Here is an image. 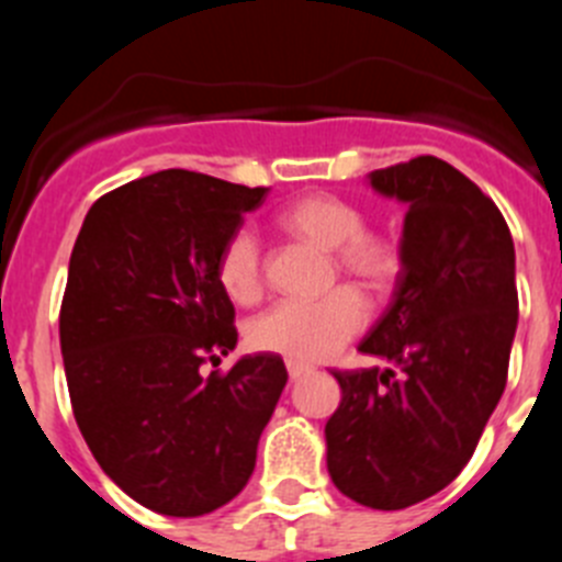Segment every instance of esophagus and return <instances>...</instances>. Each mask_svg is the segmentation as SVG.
<instances>
[{
	"label": "esophagus",
	"instance_id": "esophagus-1",
	"mask_svg": "<svg viewBox=\"0 0 562 562\" xmlns=\"http://www.w3.org/2000/svg\"><path fill=\"white\" fill-rule=\"evenodd\" d=\"M286 371H290V380H301V376L312 374V366L310 362H301V360H286Z\"/></svg>",
	"mask_w": 562,
	"mask_h": 562
}]
</instances>
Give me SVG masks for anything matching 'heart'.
<instances>
[{
	"instance_id": "1",
	"label": "heart",
	"mask_w": 562,
	"mask_h": 562,
	"mask_svg": "<svg viewBox=\"0 0 562 562\" xmlns=\"http://www.w3.org/2000/svg\"><path fill=\"white\" fill-rule=\"evenodd\" d=\"M290 236L331 250V272L355 278L369 290H385L402 270V247L394 233L366 227V213L335 193H310L278 213ZM216 281L233 304L250 306L265 295V252L247 227H238L216 258ZM369 304L355 286H335L315 301H281L256 317L247 329L252 349L286 360L315 362L362 331Z\"/></svg>"
}]
</instances>
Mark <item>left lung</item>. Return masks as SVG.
<instances>
[{
  "label": "left lung",
  "instance_id": "1",
  "mask_svg": "<svg viewBox=\"0 0 562 562\" xmlns=\"http://www.w3.org/2000/svg\"><path fill=\"white\" fill-rule=\"evenodd\" d=\"M408 205L389 312L360 342L396 369L331 374L340 408L326 422V464L342 495L405 509L473 459L509 374L518 286L515 245L495 205L450 162L422 154L371 171Z\"/></svg>",
  "mask_w": 562,
  "mask_h": 562
}]
</instances>
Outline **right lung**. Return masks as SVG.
I'll return each instance as SVG.
<instances>
[{
	"label": "right lung",
	"instance_id": "add662e5",
	"mask_svg": "<svg viewBox=\"0 0 562 562\" xmlns=\"http://www.w3.org/2000/svg\"><path fill=\"white\" fill-rule=\"evenodd\" d=\"M270 188L168 171L103 193L69 256L61 355L69 402L103 473L137 504L196 518L236 498L286 385L278 355L236 346L216 258Z\"/></svg>",
	"mask_w": 562,
	"mask_h": 562
}]
</instances>
